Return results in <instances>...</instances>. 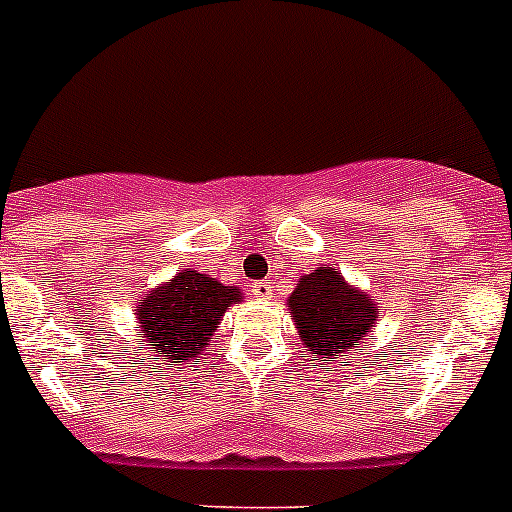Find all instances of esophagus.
<instances>
[{"label": "esophagus", "instance_id": "1", "mask_svg": "<svg viewBox=\"0 0 512 512\" xmlns=\"http://www.w3.org/2000/svg\"><path fill=\"white\" fill-rule=\"evenodd\" d=\"M271 281L269 279H264V281H256V284H253V294H256V299H269L271 297Z\"/></svg>", "mask_w": 512, "mask_h": 512}]
</instances>
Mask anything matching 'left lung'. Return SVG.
<instances>
[{
	"label": "left lung",
	"mask_w": 512,
	"mask_h": 512,
	"mask_svg": "<svg viewBox=\"0 0 512 512\" xmlns=\"http://www.w3.org/2000/svg\"><path fill=\"white\" fill-rule=\"evenodd\" d=\"M299 340L309 358L322 365L340 353L353 350L378 325V302L350 284L332 266L322 264L299 279L287 299Z\"/></svg>",
	"instance_id": "left-lung-1"
}]
</instances>
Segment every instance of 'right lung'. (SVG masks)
Returning a JSON list of instances; mask_svg holds the SVG:
<instances>
[{
	"label": "right lung",
	"instance_id": "add662e5",
	"mask_svg": "<svg viewBox=\"0 0 512 512\" xmlns=\"http://www.w3.org/2000/svg\"><path fill=\"white\" fill-rule=\"evenodd\" d=\"M241 302L243 292L238 287H225L213 276L182 269L139 299L134 314L144 332V345L164 365H172L203 355L223 314Z\"/></svg>",
	"mask_w": 512,
	"mask_h": 512
}]
</instances>
